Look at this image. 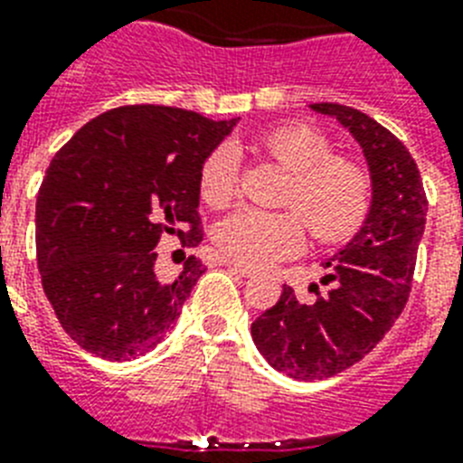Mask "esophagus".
<instances>
[{
	"label": "esophagus",
	"mask_w": 463,
	"mask_h": 463,
	"mask_svg": "<svg viewBox=\"0 0 463 463\" xmlns=\"http://www.w3.org/2000/svg\"><path fill=\"white\" fill-rule=\"evenodd\" d=\"M221 263H223V266L231 268V270H235V273H240V275H242V278H254V275H256L254 268L242 266V263L232 261V259H223V261H221Z\"/></svg>",
	"instance_id": "34e87169"
}]
</instances>
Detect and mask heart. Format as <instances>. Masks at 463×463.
<instances>
[{
	"label": "heart",
	"mask_w": 463,
	"mask_h": 463,
	"mask_svg": "<svg viewBox=\"0 0 463 463\" xmlns=\"http://www.w3.org/2000/svg\"><path fill=\"white\" fill-rule=\"evenodd\" d=\"M259 147L291 174L285 207L299 213L242 209L225 216L213 231V242L228 259L250 268H266L297 256L306 244L301 215L322 242L348 238L360 225L370 207V176L351 159L332 157V146L320 131L306 124H285L261 136ZM235 174L238 166L228 147L209 155L200 172L202 200L213 209L231 204Z\"/></svg>",
	"instance_id": "obj_1"
}]
</instances>
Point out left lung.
<instances>
[{
  "mask_svg": "<svg viewBox=\"0 0 463 463\" xmlns=\"http://www.w3.org/2000/svg\"><path fill=\"white\" fill-rule=\"evenodd\" d=\"M363 150L372 197L363 225L325 261V297L301 304L282 287L278 304L251 322L256 348L282 374L320 382L360 363L393 327L410 297L429 202L417 162L386 127L355 108L313 103Z\"/></svg>",
  "mask_w": 463,
  "mask_h": 463,
  "instance_id": "obj_1",
  "label": "left lung"
}]
</instances>
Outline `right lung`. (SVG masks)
Instances as JSON below:
<instances>
[{"mask_svg": "<svg viewBox=\"0 0 463 463\" xmlns=\"http://www.w3.org/2000/svg\"><path fill=\"white\" fill-rule=\"evenodd\" d=\"M238 119L115 108L52 159L37 195V266L61 327L84 351L136 360L176 325L204 266L188 256L176 278L162 279L155 247L165 232L202 242L200 172ZM184 224L194 231L178 232Z\"/></svg>", "mask_w": 463, "mask_h": 463, "instance_id": "right-lung-1", "label": "right lung"}]
</instances>
